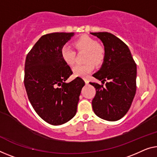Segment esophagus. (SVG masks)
I'll return each mask as SVG.
<instances>
[{
  "label": "esophagus",
  "mask_w": 157,
  "mask_h": 157,
  "mask_svg": "<svg viewBox=\"0 0 157 157\" xmlns=\"http://www.w3.org/2000/svg\"><path fill=\"white\" fill-rule=\"evenodd\" d=\"M84 80H85V84L86 85H87V84H89V80L87 79H86V78H85L84 79Z\"/></svg>",
  "instance_id": "1"
}]
</instances>
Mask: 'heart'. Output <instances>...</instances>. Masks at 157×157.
Returning <instances> with one entry per match:
<instances>
[{
	"label": "heart",
	"mask_w": 157,
	"mask_h": 157,
	"mask_svg": "<svg viewBox=\"0 0 157 157\" xmlns=\"http://www.w3.org/2000/svg\"><path fill=\"white\" fill-rule=\"evenodd\" d=\"M78 51H86L85 62L86 63L78 65L73 67L74 75L86 78L94 70V64L101 65L106 56V50L97 40L91 36L84 35L74 42ZM61 56L64 61L69 65H73L76 61V52L71 46L65 44L61 48Z\"/></svg>",
	"instance_id": "obj_1"
}]
</instances>
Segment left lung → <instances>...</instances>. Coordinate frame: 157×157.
<instances>
[{
  "mask_svg": "<svg viewBox=\"0 0 157 157\" xmlns=\"http://www.w3.org/2000/svg\"><path fill=\"white\" fill-rule=\"evenodd\" d=\"M90 34L101 39L106 50L101 69L93 75L102 84L90 82L96 89L93 111L104 120L118 121L127 113L136 92V63L128 46L115 35L109 32Z\"/></svg>",
  "mask_w": 157,
  "mask_h": 157,
  "instance_id": "1",
  "label": "left lung"
}]
</instances>
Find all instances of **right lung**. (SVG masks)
Segmentation results:
<instances>
[{
	"mask_svg": "<svg viewBox=\"0 0 157 157\" xmlns=\"http://www.w3.org/2000/svg\"><path fill=\"white\" fill-rule=\"evenodd\" d=\"M73 35V32L43 35L25 60L24 83L28 99L36 113L53 125L63 124L75 116L85 85L79 77L65 82L72 71L63 59L61 48Z\"/></svg>",
	"mask_w": 157,
	"mask_h": 157,
	"instance_id": "1",
	"label": "right lung"
}]
</instances>
